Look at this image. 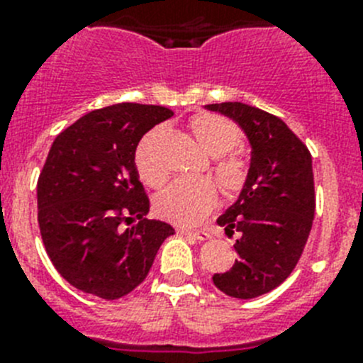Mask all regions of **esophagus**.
Masks as SVG:
<instances>
[{"label": "esophagus", "instance_id": "obj_1", "mask_svg": "<svg viewBox=\"0 0 363 363\" xmlns=\"http://www.w3.org/2000/svg\"><path fill=\"white\" fill-rule=\"evenodd\" d=\"M179 234H185V236H191V238L194 240H200V242H203V240H209L211 234L207 233V230H187V229H178Z\"/></svg>", "mask_w": 363, "mask_h": 363}]
</instances>
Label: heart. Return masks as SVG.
<instances>
[{"label":"heart","mask_w":363,"mask_h":363,"mask_svg":"<svg viewBox=\"0 0 363 363\" xmlns=\"http://www.w3.org/2000/svg\"><path fill=\"white\" fill-rule=\"evenodd\" d=\"M189 125L201 149L214 156L213 174L221 192L227 198L238 196L251 174L245 156L240 150H234L242 145V130L227 118L211 112L192 116ZM154 138L156 133H149L138 143L134 150V167L143 184L160 189L165 185L167 172L154 158ZM216 203L218 189L211 179H179L156 200L154 211L169 223L192 227L209 216Z\"/></svg>","instance_id":"1"}]
</instances>
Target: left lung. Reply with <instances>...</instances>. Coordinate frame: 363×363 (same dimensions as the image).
Here are the masks:
<instances>
[{"label":"left lung","mask_w":363,"mask_h":363,"mask_svg":"<svg viewBox=\"0 0 363 363\" xmlns=\"http://www.w3.org/2000/svg\"><path fill=\"white\" fill-rule=\"evenodd\" d=\"M233 118L252 147L251 174L238 201L218 218L238 234V259L213 281L227 296L251 300L277 289L296 267L314 218L311 152L278 116L240 101L207 105Z\"/></svg>","instance_id":"8db88e82"}]
</instances>
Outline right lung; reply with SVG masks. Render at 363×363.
<instances>
[{
	"label": "right lung",
	"instance_id": "right-lung-1",
	"mask_svg": "<svg viewBox=\"0 0 363 363\" xmlns=\"http://www.w3.org/2000/svg\"><path fill=\"white\" fill-rule=\"evenodd\" d=\"M172 114L160 105L116 104L54 140L38 178V223L50 262L76 289L104 300L129 294L174 234L145 218L149 196L134 167L143 134Z\"/></svg>",
	"mask_w": 363,
	"mask_h": 363
}]
</instances>
